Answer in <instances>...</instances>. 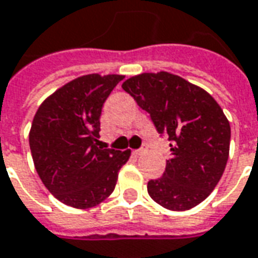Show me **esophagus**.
I'll list each match as a JSON object with an SVG mask.
<instances>
[{
	"label": "esophagus",
	"instance_id": "1",
	"mask_svg": "<svg viewBox=\"0 0 258 258\" xmlns=\"http://www.w3.org/2000/svg\"><path fill=\"white\" fill-rule=\"evenodd\" d=\"M145 151H147V148H145V147H143V148H140V150H136V151L133 152V154H134V155H143Z\"/></svg>",
	"mask_w": 258,
	"mask_h": 258
}]
</instances>
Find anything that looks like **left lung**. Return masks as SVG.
I'll list each match as a JSON object with an SVG mask.
<instances>
[{"instance_id": "left-lung-1", "label": "left lung", "mask_w": 258, "mask_h": 258, "mask_svg": "<svg viewBox=\"0 0 258 258\" xmlns=\"http://www.w3.org/2000/svg\"><path fill=\"white\" fill-rule=\"evenodd\" d=\"M121 87L171 141L165 172L147 185L152 201L178 212L195 208L216 188L229 158L230 124L222 107L202 87L168 72L137 75Z\"/></svg>"}]
</instances>
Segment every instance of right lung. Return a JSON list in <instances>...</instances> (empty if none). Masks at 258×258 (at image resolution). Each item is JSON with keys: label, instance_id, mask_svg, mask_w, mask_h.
Wrapping results in <instances>:
<instances>
[{"label": "right lung", "instance_id": "obj_1", "mask_svg": "<svg viewBox=\"0 0 258 258\" xmlns=\"http://www.w3.org/2000/svg\"><path fill=\"white\" fill-rule=\"evenodd\" d=\"M122 75H85L43 100L33 117L29 147L49 192L68 206L89 209L113 194L131 151L101 150L100 115Z\"/></svg>", "mask_w": 258, "mask_h": 258}]
</instances>
